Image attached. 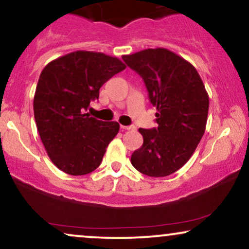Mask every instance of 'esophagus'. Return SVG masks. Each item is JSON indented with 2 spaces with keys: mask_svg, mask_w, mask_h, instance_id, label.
Wrapping results in <instances>:
<instances>
[{
  "mask_svg": "<svg viewBox=\"0 0 249 249\" xmlns=\"http://www.w3.org/2000/svg\"><path fill=\"white\" fill-rule=\"evenodd\" d=\"M121 127L123 128V130H128V131H132V130H134V127L133 125H130V126H125V125H121Z\"/></svg>",
  "mask_w": 249,
  "mask_h": 249,
  "instance_id": "obj_1",
  "label": "esophagus"
}]
</instances>
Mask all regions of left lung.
Wrapping results in <instances>:
<instances>
[{
  "label": "left lung",
  "mask_w": 249,
  "mask_h": 249,
  "mask_svg": "<svg viewBox=\"0 0 249 249\" xmlns=\"http://www.w3.org/2000/svg\"><path fill=\"white\" fill-rule=\"evenodd\" d=\"M142 77L149 101L157 107L158 127L139 128L143 143L131 163L138 172L163 178L183 167L205 132L209 95L190 62L166 49H147L123 55Z\"/></svg>",
  "instance_id": "8db88e82"
}]
</instances>
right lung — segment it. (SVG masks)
I'll list each match as a JSON object with an SVG mask.
<instances>
[{"label": "right lung", "instance_id": "right-lung-1", "mask_svg": "<svg viewBox=\"0 0 249 249\" xmlns=\"http://www.w3.org/2000/svg\"><path fill=\"white\" fill-rule=\"evenodd\" d=\"M125 67L115 56L75 51L51 61L40 73L34 98L36 124L47 155L64 173L86 175L101 164L119 124L86 111L101 87Z\"/></svg>", "mask_w": 249, "mask_h": 249}]
</instances>
